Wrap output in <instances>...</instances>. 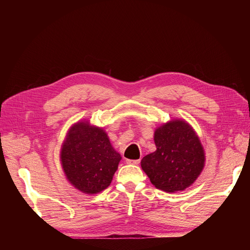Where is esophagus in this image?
I'll return each instance as SVG.
<instances>
[{
	"instance_id": "34e87169",
	"label": "esophagus",
	"mask_w": 250,
	"mask_h": 250,
	"mask_svg": "<svg viewBox=\"0 0 250 250\" xmlns=\"http://www.w3.org/2000/svg\"><path fill=\"white\" fill-rule=\"evenodd\" d=\"M127 162V164H130V165H139L140 164V160H127L126 161Z\"/></svg>"
}]
</instances>
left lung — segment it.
Listing matches in <instances>:
<instances>
[{
  "mask_svg": "<svg viewBox=\"0 0 250 250\" xmlns=\"http://www.w3.org/2000/svg\"><path fill=\"white\" fill-rule=\"evenodd\" d=\"M154 143L156 150L141 162L151 184L168 193L191 187L206 165V153L194 128L186 120H171L156 128Z\"/></svg>",
  "mask_w": 250,
  "mask_h": 250,
  "instance_id": "1",
  "label": "left lung"
}]
</instances>
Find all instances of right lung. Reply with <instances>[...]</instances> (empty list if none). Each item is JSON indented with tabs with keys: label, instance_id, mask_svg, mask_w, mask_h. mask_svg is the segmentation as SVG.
<instances>
[{
	"label": "right lung",
	"instance_id": "obj_1",
	"mask_svg": "<svg viewBox=\"0 0 250 250\" xmlns=\"http://www.w3.org/2000/svg\"><path fill=\"white\" fill-rule=\"evenodd\" d=\"M121 160L106 131L86 120L70 127L60 149V164L67 181L89 195L100 193L110 185Z\"/></svg>",
	"mask_w": 250,
	"mask_h": 250
}]
</instances>
